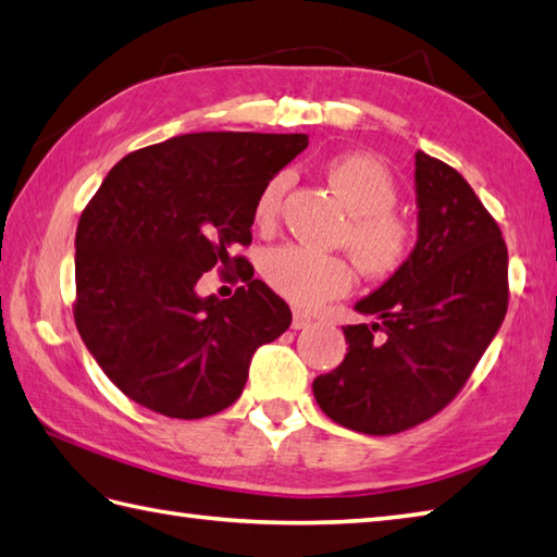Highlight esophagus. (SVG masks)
Listing matches in <instances>:
<instances>
[{
  "label": "esophagus",
  "mask_w": 557,
  "mask_h": 557,
  "mask_svg": "<svg viewBox=\"0 0 557 557\" xmlns=\"http://www.w3.org/2000/svg\"><path fill=\"white\" fill-rule=\"evenodd\" d=\"M312 324V317L300 310H293V329H308Z\"/></svg>",
  "instance_id": "34e87169"
}]
</instances>
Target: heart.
<instances>
[{"instance_id":"obj_1","label":"heart","mask_w":557,"mask_h":557,"mask_svg":"<svg viewBox=\"0 0 557 557\" xmlns=\"http://www.w3.org/2000/svg\"><path fill=\"white\" fill-rule=\"evenodd\" d=\"M326 180L350 213L344 243L360 269L370 276H387L399 269L411 249V228L394 211L399 191L387 165L368 153H346L326 165ZM286 185L288 180L276 175L259 191L257 225L276 221ZM262 271L271 288L300 308H317L324 300L338 298L354 283V271L344 257L320 255L300 245L271 249Z\"/></svg>"}]
</instances>
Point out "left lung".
Returning a JSON list of instances; mask_svg holds the SVG:
<instances>
[{"instance_id":"obj_1","label":"left lung","mask_w":557,"mask_h":557,"mask_svg":"<svg viewBox=\"0 0 557 557\" xmlns=\"http://www.w3.org/2000/svg\"><path fill=\"white\" fill-rule=\"evenodd\" d=\"M416 207L411 255L356 302L377 322L344 326V362L312 382L322 411L356 433H401L442 411L507 312V247L467 180L418 151Z\"/></svg>"}]
</instances>
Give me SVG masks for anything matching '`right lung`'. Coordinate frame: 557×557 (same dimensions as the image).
Masks as SVG:
<instances>
[{
  "mask_svg": "<svg viewBox=\"0 0 557 557\" xmlns=\"http://www.w3.org/2000/svg\"><path fill=\"white\" fill-rule=\"evenodd\" d=\"M308 134L197 132L124 156L76 228L74 320L110 382L168 418H207L243 394L290 308L243 264L233 298L199 278L252 243L255 201ZM240 259H235V264Z\"/></svg>",
  "mask_w": 557,
  "mask_h": 557,
  "instance_id": "add662e5",
  "label": "right lung"
}]
</instances>
